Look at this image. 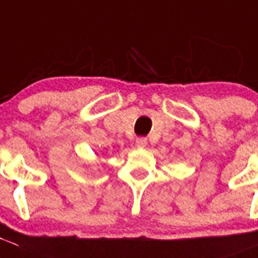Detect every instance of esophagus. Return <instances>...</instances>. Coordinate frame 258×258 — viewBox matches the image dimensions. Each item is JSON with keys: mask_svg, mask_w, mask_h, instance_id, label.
Segmentation results:
<instances>
[{"mask_svg": "<svg viewBox=\"0 0 258 258\" xmlns=\"http://www.w3.org/2000/svg\"><path fill=\"white\" fill-rule=\"evenodd\" d=\"M136 143L138 147H141V148L146 147V146H147V138H145V137H139V138H137Z\"/></svg>", "mask_w": 258, "mask_h": 258, "instance_id": "1", "label": "esophagus"}]
</instances>
